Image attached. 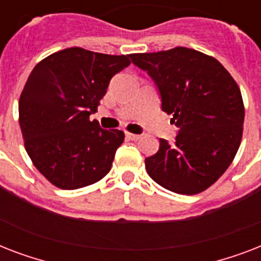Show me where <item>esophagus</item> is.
Masks as SVG:
<instances>
[{
    "label": "esophagus",
    "mask_w": 261,
    "mask_h": 261,
    "mask_svg": "<svg viewBox=\"0 0 261 261\" xmlns=\"http://www.w3.org/2000/svg\"><path fill=\"white\" fill-rule=\"evenodd\" d=\"M126 137L128 139H131V141H138V139H141V137H142V135L133 134V133H126Z\"/></svg>",
    "instance_id": "34e87169"
}]
</instances>
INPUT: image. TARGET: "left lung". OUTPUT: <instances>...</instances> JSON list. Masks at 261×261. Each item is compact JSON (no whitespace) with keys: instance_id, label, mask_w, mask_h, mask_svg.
Wrapping results in <instances>:
<instances>
[{"instance_id":"obj_1","label":"left lung","mask_w":261,"mask_h":261,"mask_svg":"<svg viewBox=\"0 0 261 261\" xmlns=\"http://www.w3.org/2000/svg\"><path fill=\"white\" fill-rule=\"evenodd\" d=\"M159 87L163 111L178 128L174 145L145 160L153 180L181 195L203 192L233 163L243 139V96L230 73L210 55L174 47L131 55Z\"/></svg>"}]
</instances>
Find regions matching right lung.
I'll use <instances>...</instances> for the list:
<instances>
[{
	"instance_id": "obj_1",
	"label": "right lung",
	"mask_w": 261,
	"mask_h": 261,
	"mask_svg": "<svg viewBox=\"0 0 261 261\" xmlns=\"http://www.w3.org/2000/svg\"><path fill=\"white\" fill-rule=\"evenodd\" d=\"M130 57L70 47L34 67L18 100V123L31 161L53 186L77 190L111 171L124 133L102 130L89 116Z\"/></svg>"
}]
</instances>
